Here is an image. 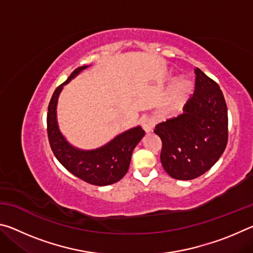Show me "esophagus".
I'll return each instance as SVG.
<instances>
[{"label": "esophagus", "instance_id": "obj_1", "mask_svg": "<svg viewBox=\"0 0 253 253\" xmlns=\"http://www.w3.org/2000/svg\"><path fill=\"white\" fill-rule=\"evenodd\" d=\"M142 127H143V129L145 130V132L148 134V132H151L153 130L154 122L152 121L151 118H144L142 121Z\"/></svg>", "mask_w": 253, "mask_h": 253}]
</instances>
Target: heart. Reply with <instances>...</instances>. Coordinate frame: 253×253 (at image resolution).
<instances>
[{
    "mask_svg": "<svg viewBox=\"0 0 253 253\" xmlns=\"http://www.w3.org/2000/svg\"><path fill=\"white\" fill-rule=\"evenodd\" d=\"M192 91H193V84L190 80L182 79L178 81L169 92L165 104L164 113H172V111L182 108L186 104Z\"/></svg>",
    "mask_w": 253,
    "mask_h": 253,
    "instance_id": "b5f03b06",
    "label": "heart"
}]
</instances>
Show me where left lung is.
Returning a JSON list of instances; mask_svg holds the SVG:
<instances>
[{
    "instance_id": "8db88e82",
    "label": "left lung",
    "mask_w": 253,
    "mask_h": 253,
    "mask_svg": "<svg viewBox=\"0 0 253 253\" xmlns=\"http://www.w3.org/2000/svg\"><path fill=\"white\" fill-rule=\"evenodd\" d=\"M195 72V91L183 114L158 124L154 132L162 139L161 162L170 177L188 181L215 164L228 143V108L215 81Z\"/></svg>"
}]
</instances>
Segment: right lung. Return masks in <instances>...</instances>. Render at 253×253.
Instances as JSON below:
<instances>
[{
    "instance_id": "add662e5",
    "label": "right lung",
    "mask_w": 253,
    "mask_h": 253,
    "mask_svg": "<svg viewBox=\"0 0 253 253\" xmlns=\"http://www.w3.org/2000/svg\"><path fill=\"white\" fill-rule=\"evenodd\" d=\"M88 67L77 68L69 78L54 90L46 116L48 137L51 149L63 168L89 184L106 186L125 176L129 168L132 151L144 137L145 131L140 126L132 127L96 149H80L68 142L58 125V99L63 87Z\"/></svg>"
}]
</instances>
